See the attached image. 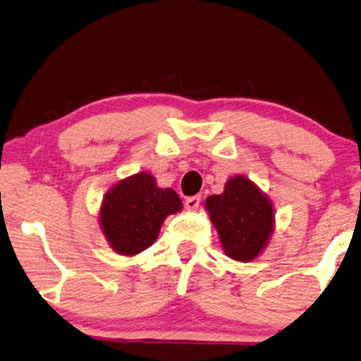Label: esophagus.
I'll return each mask as SVG.
<instances>
[{
  "mask_svg": "<svg viewBox=\"0 0 361 361\" xmlns=\"http://www.w3.org/2000/svg\"><path fill=\"white\" fill-rule=\"evenodd\" d=\"M200 202H202V197H200V195H197V197H188L185 200V208L188 211H197Z\"/></svg>",
  "mask_w": 361,
  "mask_h": 361,
  "instance_id": "1",
  "label": "esophagus"
}]
</instances>
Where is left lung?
Listing matches in <instances>:
<instances>
[{
  "instance_id": "left-lung-1",
  "label": "left lung",
  "mask_w": 361,
  "mask_h": 361,
  "mask_svg": "<svg viewBox=\"0 0 361 361\" xmlns=\"http://www.w3.org/2000/svg\"><path fill=\"white\" fill-rule=\"evenodd\" d=\"M204 208L230 259L251 262L267 247L275 230V208L246 176L230 177L222 193L206 198Z\"/></svg>"
}]
</instances>
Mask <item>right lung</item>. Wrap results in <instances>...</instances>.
Returning <instances> with one entry per match:
<instances>
[{"label": "right lung", "mask_w": 361, "mask_h": 361, "mask_svg": "<svg viewBox=\"0 0 361 361\" xmlns=\"http://www.w3.org/2000/svg\"><path fill=\"white\" fill-rule=\"evenodd\" d=\"M179 211V195L158 187L155 176L142 171L110 187L100 204L99 224L111 250L135 256L155 243L164 219Z\"/></svg>", "instance_id": "add662e5"}]
</instances>
